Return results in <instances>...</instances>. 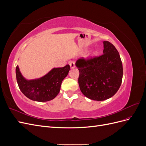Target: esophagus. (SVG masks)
<instances>
[{
  "label": "esophagus",
  "instance_id": "obj_1",
  "mask_svg": "<svg viewBox=\"0 0 146 146\" xmlns=\"http://www.w3.org/2000/svg\"><path fill=\"white\" fill-rule=\"evenodd\" d=\"M69 65H70V68H74L75 66H76V64H75V61H70Z\"/></svg>",
  "mask_w": 146,
  "mask_h": 146
}]
</instances>
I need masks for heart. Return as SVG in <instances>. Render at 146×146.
Masks as SVG:
<instances>
[{
  "instance_id": "1",
  "label": "heart",
  "mask_w": 146,
  "mask_h": 146,
  "mask_svg": "<svg viewBox=\"0 0 146 146\" xmlns=\"http://www.w3.org/2000/svg\"><path fill=\"white\" fill-rule=\"evenodd\" d=\"M97 55V53L96 51H92L91 54L89 55L90 58H93L94 56H95Z\"/></svg>"
}]
</instances>
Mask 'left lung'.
<instances>
[{"instance_id": "1", "label": "left lung", "mask_w": 146, "mask_h": 146, "mask_svg": "<svg viewBox=\"0 0 146 146\" xmlns=\"http://www.w3.org/2000/svg\"><path fill=\"white\" fill-rule=\"evenodd\" d=\"M103 55L76 63L78 85L83 94L91 100L102 101L111 98L121 86L123 68L120 55L111 42L104 41Z\"/></svg>"}]
</instances>
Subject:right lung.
I'll list each match as a JSON object with an SVG mask.
<instances>
[{
	"mask_svg": "<svg viewBox=\"0 0 146 146\" xmlns=\"http://www.w3.org/2000/svg\"><path fill=\"white\" fill-rule=\"evenodd\" d=\"M70 66L54 68L44 76L33 80H26L21 74L19 66L16 68V76L20 90L29 99L37 102L54 99L60 91L63 79L68 76Z\"/></svg>",
	"mask_w": 146,
	"mask_h": 146,
	"instance_id": "add662e5",
	"label": "right lung"
}]
</instances>
